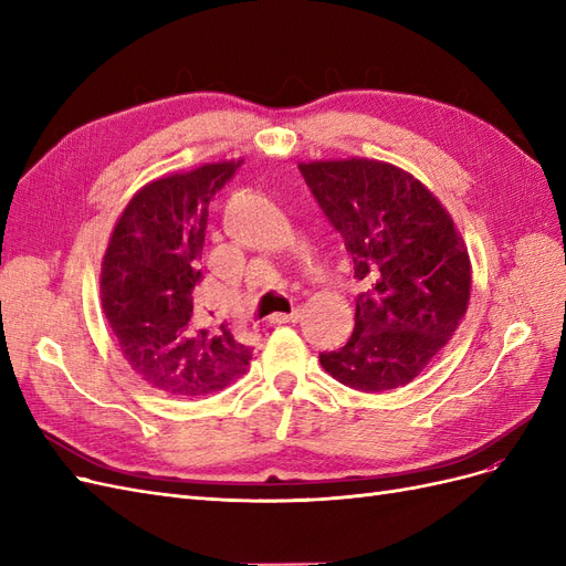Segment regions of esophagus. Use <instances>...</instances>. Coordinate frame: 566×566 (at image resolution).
I'll return each instance as SVG.
<instances>
[{"instance_id":"esophagus-1","label":"esophagus","mask_w":566,"mask_h":566,"mask_svg":"<svg viewBox=\"0 0 566 566\" xmlns=\"http://www.w3.org/2000/svg\"><path fill=\"white\" fill-rule=\"evenodd\" d=\"M298 317H301V310H291V313H277V315H272L270 319L275 322V324H289V322H298Z\"/></svg>"}]
</instances>
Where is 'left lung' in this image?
Returning <instances> with one entry per match:
<instances>
[{
    "mask_svg": "<svg viewBox=\"0 0 566 566\" xmlns=\"http://www.w3.org/2000/svg\"><path fill=\"white\" fill-rule=\"evenodd\" d=\"M364 282L355 332L319 353L326 374L361 392L402 388L463 319L470 259L451 216L421 180L376 159L298 164Z\"/></svg>",
    "mask_w": 566,
    "mask_h": 566,
    "instance_id": "1",
    "label": "left lung"
}]
</instances>
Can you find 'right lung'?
<instances>
[{"label":"right lung","instance_id":"obj_1","mask_svg":"<svg viewBox=\"0 0 566 566\" xmlns=\"http://www.w3.org/2000/svg\"><path fill=\"white\" fill-rule=\"evenodd\" d=\"M242 159L157 178L122 211L101 265V303L129 367L174 397L228 388L251 359L226 324L197 313L209 202Z\"/></svg>","mask_w":566,"mask_h":566}]
</instances>
